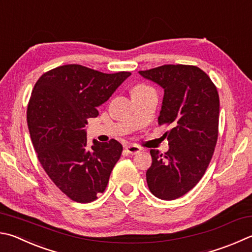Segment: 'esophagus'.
I'll return each mask as SVG.
<instances>
[{
	"label": "esophagus",
	"instance_id": "1",
	"mask_svg": "<svg viewBox=\"0 0 252 252\" xmlns=\"http://www.w3.org/2000/svg\"><path fill=\"white\" fill-rule=\"evenodd\" d=\"M126 152L127 154H131V155H134V154H138L141 152V148L138 145H126Z\"/></svg>",
	"mask_w": 252,
	"mask_h": 252
}]
</instances>
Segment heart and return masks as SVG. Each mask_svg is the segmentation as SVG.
<instances>
[{
    "instance_id": "1",
    "label": "heart",
    "mask_w": 252,
    "mask_h": 252,
    "mask_svg": "<svg viewBox=\"0 0 252 252\" xmlns=\"http://www.w3.org/2000/svg\"><path fill=\"white\" fill-rule=\"evenodd\" d=\"M148 88H150V87H148V86H145V85H136L134 88H133V93L134 91H141V90H145V89H148Z\"/></svg>"
}]
</instances>
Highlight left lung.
I'll return each instance as SVG.
<instances>
[{"label": "left lung", "instance_id": "left-lung-1", "mask_svg": "<svg viewBox=\"0 0 252 252\" xmlns=\"http://www.w3.org/2000/svg\"><path fill=\"white\" fill-rule=\"evenodd\" d=\"M139 72L164 89L158 125L171 127L165 132L167 152L150 151L152 165L146 182L158 198L173 200L194 189L213 158L218 139V91L196 66L163 65Z\"/></svg>", "mask_w": 252, "mask_h": 252}]
</instances>
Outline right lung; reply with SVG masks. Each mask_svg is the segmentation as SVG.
Listing matches in <instances>:
<instances>
[{"label": "right lung", "instance_id": "right-lung-1", "mask_svg": "<svg viewBox=\"0 0 252 252\" xmlns=\"http://www.w3.org/2000/svg\"><path fill=\"white\" fill-rule=\"evenodd\" d=\"M130 75L71 63L45 72L34 86L27 107L32 143L50 180L74 202L97 199L121 157L122 145L113 139L87 148L85 126Z\"/></svg>", "mask_w": 252, "mask_h": 252}]
</instances>
